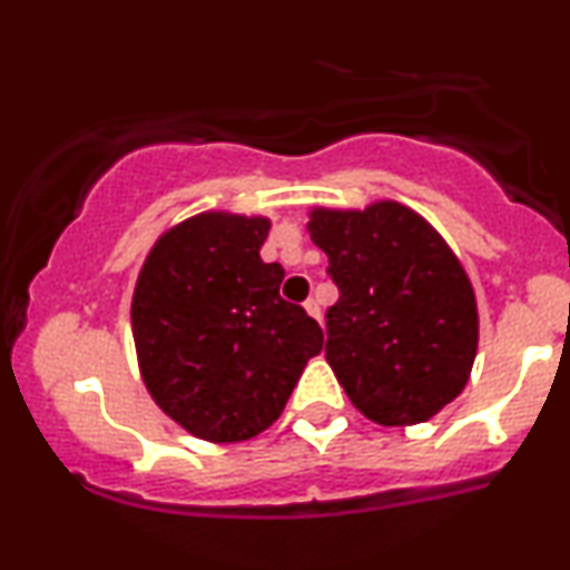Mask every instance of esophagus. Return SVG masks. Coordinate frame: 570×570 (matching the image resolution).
<instances>
[{
	"instance_id": "esophagus-1",
	"label": "esophagus",
	"mask_w": 570,
	"mask_h": 570,
	"mask_svg": "<svg viewBox=\"0 0 570 570\" xmlns=\"http://www.w3.org/2000/svg\"><path fill=\"white\" fill-rule=\"evenodd\" d=\"M305 311H307V316H313L316 322H322V305H318L316 297L305 299Z\"/></svg>"
}]
</instances>
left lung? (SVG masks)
<instances>
[{
	"mask_svg": "<svg viewBox=\"0 0 570 570\" xmlns=\"http://www.w3.org/2000/svg\"><path fill=\"white\" fill-rule=\"evenodd\" d=\"M311 240L340 299L326 311V362L381 426L434 417L472 375L480 318L472 281L421 214L396 200L313 208Z\"/></svg>",
	"mask_w": 570,
	"mask_h": 570,
	"instance_id": "left-lung-1",
	"label": "left lung"
}]
</instances>
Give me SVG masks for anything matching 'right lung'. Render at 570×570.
I'll return each instance as SVG.
<instances>
[{
  "label": "right lung",
  "mask_w": 570,
  "mask_h": 570,
  "mask_svg": "<svg viewBox=\"0 0 570 570\" xmlns=\"http://www.w3.org/2000/svg\"><path fill=\"white\" fill-rule=\"evenodd\" d=\"M271 219L206 212L163 233L130 303L149 396L206 442H244L278 421L322 326L281 297L263 263Z\"/></svg>",
  "instance_id": "obj_1"
}]
</instances>
